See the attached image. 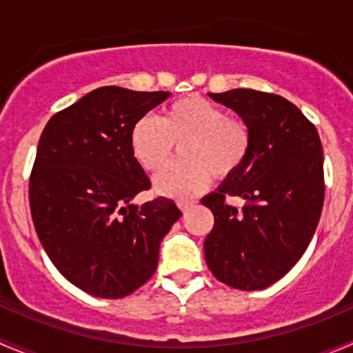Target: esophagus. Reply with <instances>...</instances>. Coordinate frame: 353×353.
I'll use <instances>...</instances> for the list:
<instances>
[{
    "label": "esophagus",
    "instance_id": "1",
    "mask_svg": "<svg viewBox=\"0 0 353 353\" xmlns=\"http://www.w3.org/2000/svg\"><path fill=\"white\" fill-rule=\"evenodd\" d=\"M194 205H196V201H190V199H181V201H177V206H179L183 213L190 212Z\"/></svg>",
    "mask_w": 353,
    "mask_h": 353
}]
</instances>
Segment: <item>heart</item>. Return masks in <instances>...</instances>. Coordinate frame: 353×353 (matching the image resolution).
<instances>
[{"instance_id":"heart-1","label":"heart","mask_w":353,"mask_h":353,"mask_svg":"<svg viewBox=\"0 0 353 353\" xmlns=\"http://www.w3.org/2000/svg\"><path fill=\"white\" fill-rule=\"evenodd\" d=\"M176 143L183 160L160 172L155 188L165 196L191 198L208 186L212 176L229 179L243 169L252 131L244 117L230 116L201 95H188L165 105L160 119H138L130 134L133 157L147 172L163 169Z\"/></svg>"}]
</instances>
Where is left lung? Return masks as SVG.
Listing matches in <instances>:
<instances>
[{
    "label": "left lung",
    "instance_id": "8db88e82",
    "mask_svg": "<svg viewBox=\"0 0 353 353\" xmlns=\"http://www.w3.org/2000/svg\"><path fill=\"white\" fill-rule=\"evenodd\" d=\"M248 121V162L201 199L215 216L205 239L206 265L219 282L261 290L290 272L311 243L325 201L318 130L292 102L252 88L208 94ZM239 196L243 209L226 198Z\"/></svg>",
    "mask_w": 353,
    "mask_h": 353
}]
</instances>
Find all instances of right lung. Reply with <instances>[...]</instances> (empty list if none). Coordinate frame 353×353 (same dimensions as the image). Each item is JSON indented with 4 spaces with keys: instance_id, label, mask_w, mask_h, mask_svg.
<instances>
[{
    "instance_id": "1",
    "label": "right lung",
    "mask_w": 353,
    "mask_h": 353,
    "mask_svg": "<svg viewBox=\"0 0 353 353\" xmlns=\"http://www.w3.org/2000/svg\"><path fill=\"white\" fill-rule=\"evenodd\" d=\"M170 92L101 87L49 119L28 181L35 232L58 272L94 297L123 299L150 280L162 237L183 213L150 190L133 157L134 123Z\"/></svg>"
}]
</instances>
